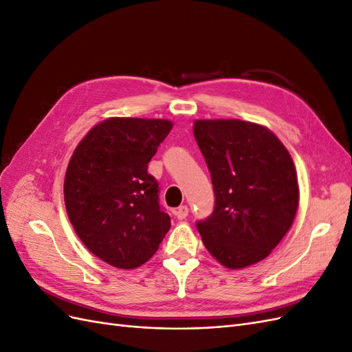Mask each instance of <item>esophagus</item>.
<instances>
[{
    "label": "esophagus",
    "mask_w": 352,
    "mask_h": 352,
    "mask_svg": "<svg viewBox=\"0 0 352 352\" xmlns=\"http://www.w3.org/2000/svg\"><path fill=\"white\" fill-rule=\"evenodd\" d=\"M188 212H189V208H188V206H180L177 210H176V217L179 219V220H184L186 216H188Z\"/></svg>",
    "instance_id": "esophagus-1"
}]
</instances>
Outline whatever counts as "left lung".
<instances>
[{"mask_svg": "<svg viewBox=\"0 0 352 352\" xmlns=\"http://www.w3.org/2000/svg\"><path fill=\"white\" fill-rule=\"evenodd\" d=\"M194 136L216 197L212 214L197 223L207 251L232 270L269 257L300 202L291 154L267 127L239 119L195 120Z\"/></svg>", "mask_w": 352, "mask_h": 352, "instance_id": "obj_1", "label": "left lung"}]
</instances>
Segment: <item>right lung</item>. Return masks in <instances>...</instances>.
<instances>
[{
  "label": "right lung",
  "instance_id": "1",
  "mask_svg": "<svg viewBox=\"0 0 352 352\" xmlns=\"http://www.w3.org/2000/svg\"><path fill=\"white\" fill-rule=\"evenodd\" d=\"M172 127L166 119L110 117L73 151L65 177L69 220L85 247L113 267H140L170 229L146 170Z\"/></svg>",
  "mask_w": 352,
  "mask_h": 352
}]
</instances>
